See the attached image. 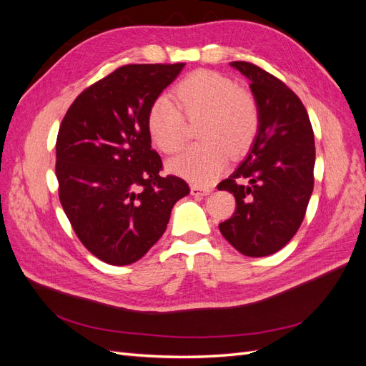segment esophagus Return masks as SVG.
I'll use <instances>...</instances> for the list:
<instances>
[{"label": "esophagus", "instance_id": "34e87169", "mask_svg": "<svg viewBox=\"0 0 366 366\" xmlns=\"http://www.w3.org/2000/svg\"><path fill=\"white\" fill-rule=\"evenodd\" d=\"M210 192H212L210 187H202V186H197V184L191 186V194L194 197H204V195H209Z\"/></svg>", "mask_w": 366, "mask_h": 366}]
</instances>
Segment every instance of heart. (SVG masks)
<instances>
[{
  "label": "heart",
  "instance_id": "obj_1",
  "mask_svg": "<svg viewBox=\"0 0 366 366\" xmlns=\"http://www.w3.org/2000/svg\"><path fill=\"white\" fill-rule=\"evenodd\" d=\"M172 101L159 97L147 112V131L152 145L174 154L186 137V120H200V143L187 147L169 160L171 172L197 184H209L226 168L229 154L241 157L252 148L261 127L254 97L229 77L210 70H197L177 82Z\"/></svg>",
  "mask_w": 366,
  "mask_h": 366
}]
</instances>
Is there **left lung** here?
<instances>
[{
	"instance_id": "1",
	"label": "left lung",
	"mask_w": 366,
	"mask_h": 366,
	"mask_svg": "<svg viewBox=\"0 0 366 366\" xmlns=\"http://www.w3.org/2000/svg\"><path fill=\"white\" fill-rule=\"evenodd\" d=\"M230 65L250 81L261 127L247 159L218 184L237 202L218 227L239 253L267 257L302 224L315 186V134L301 99L278 77L252 62Z\"/></svg>"
}]
</instances>
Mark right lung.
Segmentation results:
<instances>
[{
  "instance_id": "add662e5",
  "label": "right lung",
  "mask_w": 366,
  "mask_h": 366,
  "mask_svg": "<svg viewBox=\"0 0 366 366\" xmlns=\"http://www.w3.org/2000/svg\"><path fill=\"white\" fill-rule=\"evenodd\" d=\"M184 64H128L74 99L56 139L59 200L77 238L112 265L140 259L189 194L151 148L147 112Z\"/></svg>"
}]
</instances>
